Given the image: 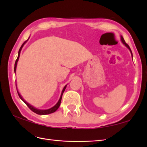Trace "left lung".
I'll return each instance as SVG.
<instances>
[{"label":"left lung","instance_id":"8db88e82","mask_svg":"<svg viewBox=\"0 0 147 147\" xmlns=\"http://www.w3.org/2000/svg\"><path fill=\"white\" fill-rule=\"evenodd\" d=\"M121 41H122V42L123 43V44H124L127 48L130 49V52H131V55H132V57H133V54H132V52H131V49H130V46H129L128 45V44H127L126 43H125V40H124V38H123L122 36H121Z\"/></svg>","mask_w":147,"mask_h":147}]
</instances>
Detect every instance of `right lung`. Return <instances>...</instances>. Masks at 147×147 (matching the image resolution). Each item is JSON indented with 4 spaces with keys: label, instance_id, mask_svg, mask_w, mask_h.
<instances>
[{
    "label": "right lung",
    "instance_id": "add662e5",
    "mask_svg": "<svg viewBox=\"0 0 147 147\" xmlns=\"http://www.w3.org/2000/svg\"><path fill=\"white\" fill-rule=\"evenodd\" d=\"M26 42H27V40H26L25 42L22 44V45L21 46L20 48V49H19V51L18 57H17V60H16L15 65H14V72H16V67H17V61H18V60H19V56H20V51H21V50H22V47L23 46V45H24V44H25ZM66 86H64V87L63 88V91H62V92H61V95L60 98V99H59V101H58V102L57 103V104L55 105V106H54L53 107H52V108H51V109H48V110H38V109H36V108H34V107L32 106V105H31L30 104H29L28 102H26L24 100V99H23L22 98V97L21 95H20V93H19V92H18V90H17V93H18L19 96L20 97V98L22 99V100L23 102H24L26 104V105L29 108V109L33 111V112L36 113H37V114H38V115H48V114H50V113L55 112V111L58 109V107H60V104H61V98H62V95H63L64 91L65 90V89H66ZM16 89H17V87H16Z\"/></svg>",
    "mask_w": 147,
    "mask_h": 147
}]
</instances>
